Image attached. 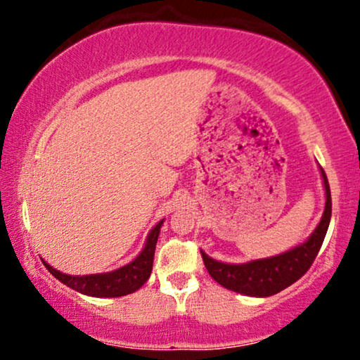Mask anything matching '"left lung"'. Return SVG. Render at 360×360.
I'll return each mask as SVG.
<instances>
[{
  "label": "left lung",
  "mask_w": 360,
  "mask_h": 360,
  "mask_svg": "<svg viewBox=\"0 0 360 360\" xmlns=\"http://www.w3.org/2000/svg\"><path fill=\"white\" fill-rule=\"evenodd\" d=\"M321 170L324 190H326V205H324L321 221L311 236L303 244L287 250V252L267 259L250 260L245 264L219 262L201 250L205 267L216 282L223 285L224 288L248 295V297H270V295L290 287L308 272L321 249L329 221H331V190H329L324 170Z\"/></svg>",
  "instance_id": "obj_1"
}]
</instances>
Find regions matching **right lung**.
Returning <instances> with one entry per match:
<instances>
[{
    "mask_svg": "<svg viewBox=\"0 0 360 360\" xmlns=\"http://www.w3.org/2000/svg\"><path fill=\"white\" fill-rule=\"evenodd\" d=\"M164 219L159 221L147 236L146 245L142 252L124 267L112 270L106 274H93V275H67L51 267L47 262H44L46 269L57 280L65 283L75 292H80L88 297L98 298H115L124 297L136 290H139L147 282L152 272V262H154L155 244L159 239V233Z\"/></svg>",
    "mask_w": 360,
    "mask_h": 360,
    "instance_id": "1",
    "label": "right lung"
}]
</instances>
